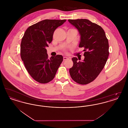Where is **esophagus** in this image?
I'll list each match as a JSON object with an SVG mask.
<instances>
[{
	"instance_id": "34e87169",
	"label": "esophagus",
	"mask_w": 128,
	"mask_h": 128,
	"mask_svg": "<svg viewBox=\"0 0 128 128\" xmlns=\"http://www.w3.org/2000/svg\"><path fill=\"white\" fill-rule=\"evenodd\" d=\"M68 59V58L67 57H66V56L63 57V60H67Z\"/></svg>"
}]
</instances>
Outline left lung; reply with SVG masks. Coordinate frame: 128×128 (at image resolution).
I'll list each match as a JSON object with an SVG mask.
<instances>
[{"label": "left lung", "mask_w": 128, "mask_h": 128, "mask_svg": "<svg viewBox=\"0 0 128 128\" xmlns=\"http://www.w3.org/2000/svg\"><path fill=\"white\" fill-rule=\"evenodd\" d=\"M79 32L80 48H84V59L82 62L73 58V65L70 68L74 81L87 84L96 78L103 69L109 55L108 41L103 28L87 19L68 20Z\"/></svg>", "instance_id": "left-lung-1"}]
</instances>
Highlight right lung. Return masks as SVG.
I'll return each instance as SVG.
<instances>
[{
    "label": "right lung",
    "mask_w": 128,
    "mask_h": 128,
    "mask_svg": "<svg viewBox=\"0 0 128 128\" xmlns=\"http://www.w3.org/2000/svg\"><path fill=\"white\" fill-rule=\"evenodd\" d=\"M66 20H44L29 27L20 44V56L31 77L37 82L46 84L55 77L63 61L62 55L48 58L46 47L53 39L55 30Z\"/></svg>",
    "instance_id": "1"
}]
</instances>
